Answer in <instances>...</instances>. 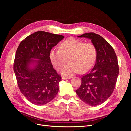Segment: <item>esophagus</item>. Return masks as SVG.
<instances>
[{
	"mask_svg": "<svg viewBox=\"0 0 131 131\" xmlns=\"http://www.w3.org/2000/svg\"><path fill=\"white\" fill-rule=\"evenodd\" d=\"M62 79L63 80H67V79H71V77H62Z\"/></svg>",
	"mask_w": 131,
	"mask_h": 131,
	"instance_id": "obj_1",
	"label": "esophagus"
}]
</instances>
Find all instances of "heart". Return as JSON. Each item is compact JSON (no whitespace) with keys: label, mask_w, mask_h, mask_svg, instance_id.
<instances>
[{"label":"heart","mask_w":131,"mask_h":131,"mask_svg":"<svg viewBox=\"0 0 131 131\" xmlns=\"http://www.w3.org/2000/svg\"><path fill=\"white\" fill-rule=\"evenodd\" d=\"M96 57L97 51L93 44L74 38L63 42L59 49H52L50 54L51 63L57 70L62 68L68 58L69 64L61 70V74L66 77L79 72H86L93 66Z\"/></svg>","instance_id":"b5f03b06"}]
</instances>
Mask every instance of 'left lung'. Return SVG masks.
I'll return each instance as SVG.
<instances>
[{
	"instance_id": "obj_1",
	"label": "left lung",
	"mask_w": 131,
	"mask_h": 131,
	"mask_svg": "<svg viewBox=\"0 0 131 131\" xmlns=\"http://www.w3.org/2000/svg\"><path fill=\"white\" fill-rule=\"evenodd\" d=\"M78 37L90 39L96 49L97 57L93 68L82 76L76 93L85 103L96 106L108 100L115 87L119 73L117 56L112 46L100 35L88 33Z\"/></svg>"
}]
</instances>
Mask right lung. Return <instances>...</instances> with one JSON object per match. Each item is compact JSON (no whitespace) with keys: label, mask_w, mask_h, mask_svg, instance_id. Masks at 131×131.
Returning a JSON list of instances; mask_svg holds the SVG:
<instances>
[{"label":"right lung","mask_w":131,"mask_h":131,"mask_svg":"<svg viewBox=\"0 0 131 131\" xmlns=\"http://www.w3.org/2000/svg\"><path fill=\"white\" fill-rule=\"evenodd\" d=\"M64 36L39 31L22 40L16 52L14 71L21 92L31 103L42 105L55 98L61 77L50 54Z\"/></svg>","instance_id":"obj_1"}]
</instances>
